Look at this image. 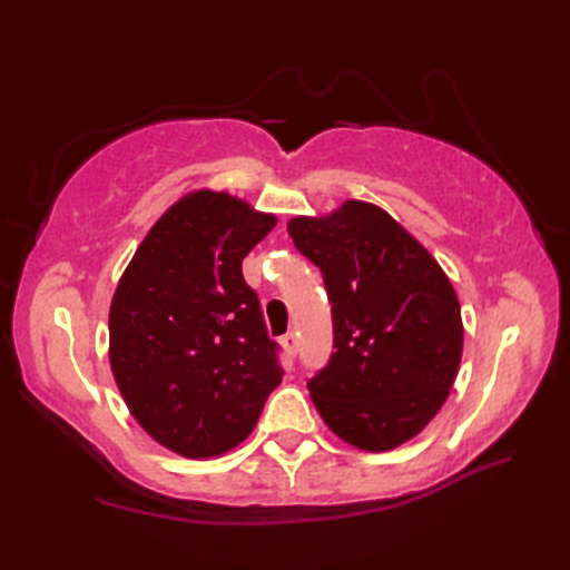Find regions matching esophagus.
I'll return each mask as SVG.
<instances>
[{
	"label": "esophagus",
	"instance_id": "obj_1",
	"mask_svg": "<svg viewBox=\"0 0 570 570\" xmlns=\"http://www.w3.org/2000/svg\"><path fill=\"white\" fill-rule=\"evenodd\" d=\"M282 345H284V350L288 355H296L298 353V335L296 333H286L284 337H282Z\"/></svg>",
	"mask_w": 570,
	"mask_h": 570
}]
</instances>
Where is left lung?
Here are the masks:
<instances>
[{
	"label": "left lung",
	"instance_id": "left-lung-1",
	"mask_svg": "<svg viewBox=\"0 0 570 570\" xmlns=\"http://www.w3.org/2000/svg\"><path fill=\"white\" fill-rule=\"evenodd\" d=\"M288 235L321 269L333 306L335 353L308 382L318 414L360 451L411 441L439 414L463 355V318L445 272L365 200L294 217Z\"/></svg>",
	"mask_w": 570,
	"mask_h": 570
}]
</instances>
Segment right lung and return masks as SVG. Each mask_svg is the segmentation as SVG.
<instances>
[{
	"label": "right lung",
	"instance_id": "obj_1",
	"mask_svg": "<svg viewBox=\"0 0 570 570\" xmlns=\"http://www.w3.org/2000/svg\"><path fill=\"white\" fill-rule=\"evenodd\" d=\"M276 225L229 193L193 190L168 208L119 278L110 365L131 416L186 458L227 453L282 382L278 345L242 259Z\"/></svg>",
	"mask_w": 570,
	"mask_h": 570
}]
</instances>
